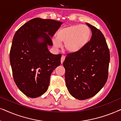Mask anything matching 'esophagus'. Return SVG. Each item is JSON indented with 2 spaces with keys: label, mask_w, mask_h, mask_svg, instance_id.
<instances>
[{
  "label": "esophagus",
  "mask_w": 121,
  "mask_h": 121,
  "mask_svg": "<svg viewBox=\"0 0 121 121\" xmlns=\"http://www.w3.org/2000/svg\"><path fill=\"white\" fill-rule=\"evenodd\" d=\"M65 56L64 55H62L61 56V64L63 63L64 60H65Z\"/></svg>",
  "instance_id": "obj_1"
}]
</instances>
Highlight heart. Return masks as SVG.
Returning a JSON list of instances; mask_svg holds the SVG:
<instances>
[{
    "label": "heart",
    "mask_w": 121,
    "mask_h": 121,
    "mask_svg": "<svg viewBox=\"0 0 121 121\" xmlns=\"http://www.w3.org/2000/svg\"><path fill=\"white\" fill-rule=\"evenodd\" d=\"M91 35V30L86 25H73L60 29L57 37L52 41L56 48H60L62 42L65 43V49L70 52H76L86 45Z\"/></svg>",
    "instance_id": "heart-1"
}]
</instances>
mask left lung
Instances as JSON below:
<instances>
[{
	"mask_svg": "<svg viewBox=\"0 0 121 121\" xmlns=\"http://www.w3.org/2000/svg\"><path fill=\"white\" fill-rule=\"evenodd\" d=\"M91 40L81 50L69 53L63 62L67 90L76 99H86L96 95L104 86L108 76L110 54L101 31L87 23Z\"/></svg>",
	"mask_w": 121,
	"mask_h": 121,
	"instance_id": "1",
	"label": "left lung"
}]
</instances>
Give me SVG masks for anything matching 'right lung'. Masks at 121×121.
Returning <instances> with one entry per match:
<instances>
[{
	"mask_svg": "<svg viewBox=\"0 0 121 121\" xmlns=\"http://www.w3.org/2000/svg\"><path fill=\"white\" fill-rule=\"evenodd\" d=\"M62 24L36 17L24 24L14 35L10 51L13 76L19 89L28 97L44 94L51 73L60 65L61 54H51L48 45H52L51 37ZM40 37L43 39L42 43L37 41Z\"/></svg>",
	"mask_w": 121,
	"mask_h": 121,
	"instance_id": "add662e5",
	"label": "right lung"
}]
</instances>
